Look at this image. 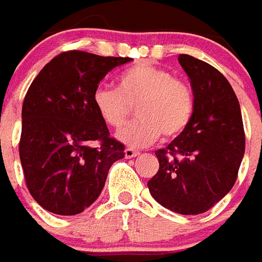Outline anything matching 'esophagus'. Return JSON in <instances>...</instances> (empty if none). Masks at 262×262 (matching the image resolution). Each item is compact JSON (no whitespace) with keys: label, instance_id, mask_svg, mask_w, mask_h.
<instances>
[{"label":"esophagus","instance_id":"1","mask_svg":"<svg viewBox=\"0 0 262 262\" xmlns=\"http://www.w3.org/2000/svg\"><path fill=\"white\" fill-rule=\"evenodd\" d=\"M140 154L139 151L133 150V148H126L125 150V157L126 158H135V157H137Z\"/></svg>","mask_w":262,"mask_h":262}]
</instances>
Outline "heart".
<instances>
[{"mask_svg": "<svg viewBox=\"0 0 262 262\" xmlns=\"http://www.w3.org/2000/svg\"><path fill=\"white\" fill-rule=\"evenodd\" d=\"M93 102L102 122L121 127L136 106L139 121L116 133V139L130 148H143L161 137L183 133L193 111L194 96L187 83L173 79L172 73L151 63L140 62L118 77V89L98 87Z\"/></svg>", "mask_w": 262, "mask_h": 262, "instance_id": "1", "label": "heart"}]
</instances>
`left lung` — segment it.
<instances>
[{"label":"left lung","mask_w":262,"mask_h":262,"mask_svg":"<svg viewBox=\"0 0 262 262\" xmlns=\"http://www.w3.org/2000/svg\"><path fill=\"white\" fill-rule=\"evenodd\" d=\"M190 79L194 111L183 133L156 152L160 169L148 180L157 203L182 215L203 214L233 187L245 156L237 97L214 67L180 54Z\"/></svg>","instance_id":"1"}]
</instances>
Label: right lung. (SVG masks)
Instances as JSON below:
<instances>
[{"label": "right lung", "instance_id": "obj_1", "mask_svg": "<svg viewBox=\"0 0 262 262\" xmlns=\"http://www.w3.org/2000/svg\"><path fill=\"white\" fill-rule=\"evenodd\" d=\"M132 58L68 51L51 59L33 80L22 106L19 156L26 185L44 210L76 215L98 199L125 146L93 102L98 83ZM100 141V147L93 146Z\"/></svg>", "mask_w": 262, "mask_h": 262}]
</instances>
